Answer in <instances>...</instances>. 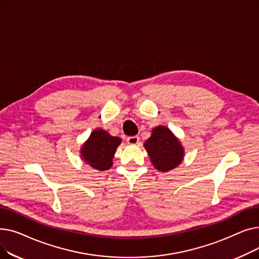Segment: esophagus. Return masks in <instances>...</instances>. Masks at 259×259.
Instances as JSON below:
<instances>
[{
	"label": "esophagus",
	"instance_id": "esophagus-1",
	"mask_svg": "<svg viewBox=\"0 0 259 259\" xmlns=\"http://www.w3.org/2000/svg\"><path fill=\"white\" fill-rule=\"evenodd\" d=\"M140 142V138L138 137V135H134V137H129L127 139V143L129 145H138Z\"/></svg>",
	"mask_w": 259,
	"mask_h": 259
}]
</instances>
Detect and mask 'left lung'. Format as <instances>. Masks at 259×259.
I'll list each match as a JSON object with an SVG mask.
<instances>
[{
  "label": "left lung",
  "mask_w": 259,
  "mask_h": 259,
  "mask_svg": "<svg viewBox=\"0 0 259 259\" xmlns=\"http://www.w3.org/2000/svg\"><path fill=\"white\" fill-rule=\"evenodd\" d=\"M145 148L153 166L161 172L178 167L184 157V149L180 141L164 126L152 130L151 137L145 143Z\"/></svg>",
  "instance_id": "obj_1"
}]
</instances>
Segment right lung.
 <instances>
[{"label": "right lung", "mask_w": 259, "mask_h": 259, "mask_svg": "<svg viewBox=\"0 0 259 259\" xmlns=\"http://www.w3.org/2000/svg\"><path fill=\"white\" fill-rule=\"evenodd\" d=\"M119 138L111 137L108 132L97 129L81 148V156L86 162L100 171L108 170L112 166V158L120 144Z\"/></svg>", "instance_id": "1"}]
</instances>
